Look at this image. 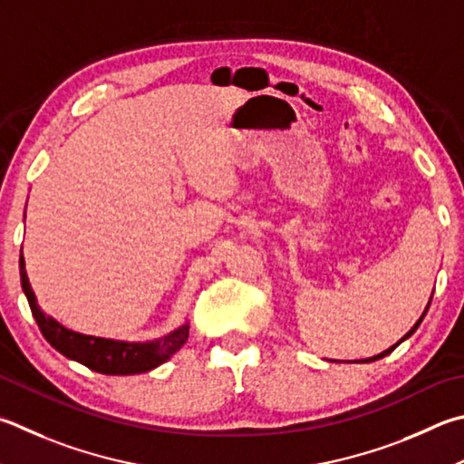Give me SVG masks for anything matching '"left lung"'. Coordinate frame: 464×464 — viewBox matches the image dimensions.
I'll list each match as a JSON object with an SVG mask.
<instances>
[{
	"mask_svg": "<svg viewBox=\"0 0 464 464\" xmlns=\"http://www.w3.org/2000/svg\"><path fill=\"white\" fill-rule=\"evenodd\" d=\"M428 306H430V302H428ZM428 306H426V310H424V314H422V316H420V320H418V323H416L414 326H411V331H410V333H406V336H403V339H401L400 343H403V341H406V339H410V336L416 333V328L420 326V323H422V320H424V316H426V313H428ZM400 343H395V344H393V347H390V349H387V351H383V353H379V355H375V357H369V359H365V361H363V363H372V361H377V359H382V357H385V355H390V353H392V351H393L395 347H398V344H400Z\"/></svg>",
	"mask_w": 464,
	"mask_h": 464,
	"instance_id": "obj_1",
	"label": "left lung"
}]
</instances>
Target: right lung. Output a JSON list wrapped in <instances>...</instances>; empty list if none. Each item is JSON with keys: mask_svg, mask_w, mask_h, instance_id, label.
Returning <instances> with one entry per match:
<instances>
[{"mask_svg": "<svg viewBox=\"0 0 464 464\" xmlns=\"http://www.w3.org/2000/svg\"><path fill=\"white\" fill-rule=\"evenodd\" d=\"M20 277L22 288L26 294L28 304L34 318L40 326V333L53 347L63 353L64 357L79 361L92 372L103 375H136L146 373L162 365L164 361L170 359L188 339V324H182L170 334L162 339L148 341V343H125L113 339H101V336H89L69 331L63 324H58L54 318L42 313L36 296H34L32 285L26 276V264L20 254Z\"/></svg>", "mask_w": 464, "mask_h": 464, "instance_id": "1", "label": "right lung"}]
</instances>
